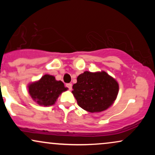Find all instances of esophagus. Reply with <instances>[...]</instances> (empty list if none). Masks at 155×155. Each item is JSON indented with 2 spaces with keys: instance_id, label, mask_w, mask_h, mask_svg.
<instances>
[{
  "instance_id": "1",
  "label": "esophagus",
  "mask_w": 155,
  "mask_h": 155,
  "mask_svg": "<svg viewBox=\"0 0 155 155\" xmlns=\"http://www.w3.org/2000/svg\"><path fill=\"white\" fill-rule=\"evenodd\" d=\"M66 87H67L68 88L69 90H71V89H72V84H71V83L67 84Z\"/></svg>"
}]
</instances>
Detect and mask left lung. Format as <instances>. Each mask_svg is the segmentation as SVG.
<instances>
[{"instance_id": "1", "label": "left lung", "mask_w": 155, "mask_h": 155, "mask_svg": "<svg viewBox=\"0 0 155 155\" xmlns=\"http://www.w3.org/2000/svg\"><path fill=\"white\" fill-rule=\"evenodd\" d=\"M73 95L85 111H104L114 103L119 92V84L106 71H84L73 85Z\"/></svg>"}]
</instances>
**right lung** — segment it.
<instances>
[{
    "instance_id": "obj_1",
    "label": "right lung",
    "mask_w": 155,
    "mask_h": 155,
    "mask_svg": "<svg viewBox=\"0 0 155 155\" xmlns=\"http://www.w3.org/2000/svg\"><path fill=\"white\" fill-rule=\"evenodd\" d=\"M28 88L32 99L43 106L54 105L62 92L68 90L63 81H58L54 76L49 74H45L38 81L30 83Z\"/></svg>"
}]
</instances>
